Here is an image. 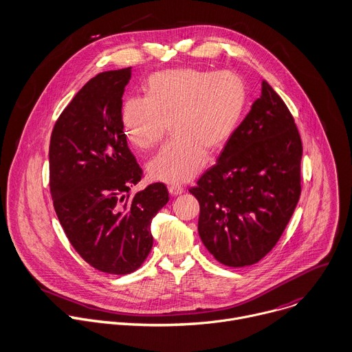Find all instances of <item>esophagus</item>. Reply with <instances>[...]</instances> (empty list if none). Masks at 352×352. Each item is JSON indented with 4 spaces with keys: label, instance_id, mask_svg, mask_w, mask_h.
Returning a JSON list of instances; mask_svg holds the SVG:
<instances>
[{
    "label": "esophagus",
    "instance_id": "obj_1",
    "mask_svg": "<svg viewBox=\"0 0 352 352\" xmlns=\"http://www.w3.org/2000/svg\"><path fill=\"white\" fill-rule=\"evenodd\" d=\"M168 190H169V192H170V195H180L184 190H183V187L182 186H179V184H170L169 187H168Z\"/></svg>",
    "mask_w": 352,
    "mask_h": 352
}]
</instances>
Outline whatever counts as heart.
Listing matches in <instances>:
<instances>
[{
    "instance_id": "b5f03b06",
    "label": "heart",
    "mask_w": 352,
    "mask_h": 352,
    "mask_svg": "<svg viewBox=\"0 0 352 352\" xmlns=\"http://www.w3.org/2000/svg\"><path fill=\"white\" fill-rule=\"evenodd\" d=\"M247 100L245 83L236 74L169 69L147 79L144 100L124 101L122 123L127 138L142 150L157 147L169 123L173 138L148 164V172L160 182L186 183L204 168L206 150L215 154L228 146Z\"/></svg>"
}]
</instances>
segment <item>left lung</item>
I'll return each mask as SVG.
<instances>
[{
    "label": "left lung",
    "mask_w": 352,
    "mask_h": 352,
    "mask_svg": "<svg viewBox=\"0 0 352 352\" xmlns=\"http://www.w3.org/2000/svg\"><path fill=\"white\" fill-rule=\"evenodd\" d=\"M301 158L294 118L262 80L218 162L188 190L199 202L201 241L218 262L254 265L276 245L300 199Z\"/></svg>",
    "instance_id": "obj_1"
}]
</instances>
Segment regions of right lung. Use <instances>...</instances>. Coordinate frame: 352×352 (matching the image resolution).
<instances>
[{
    "label": "right lung",
    "instance_id": "add662e5",
    "mask_svg": "<svg viewBox=\"0 0 352 352\" xmlns=\"http://www.w3.org/2000/svg\"><path fill=\"white\" fill-rule=\"evenodd\" d=\"M131 67L89 80L58 118L50 142V188L60 226L93 267L127 274L153 248L151 221L169 201L164 183L142 191V168L127 147L122 96Z\"/></svg>",
    "mask_w": 352,
    "mask_h": 352
}]
</instances>
